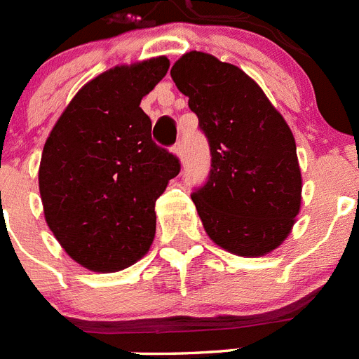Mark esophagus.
I'll return each mask as SVG.
<instances>
[{
    "label": "esophagus",
    "instance_id": "obj_1",
    "mask_svg": "<svg viewBox=\"0 0 359 359\" xmlns=\"http://www.w3.org/2000/svg\"><path fill=\"white\" fill-rule=\"evenodd\" d=\"M172 152H174V154H176L177 160L183 161V147H182V144H176V145H174Z\"/></svg>",
    "mask_w": 359,
    "mask_h": 359
}]
</instances>
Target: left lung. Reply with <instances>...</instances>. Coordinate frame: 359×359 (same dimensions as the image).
Returning a JSON list of instances; mask_svg holds the SVG:
<instances>
[{
	"label": "left lung",
	"mask_w": 359,
	"mask_h": 359,
	"mask_svg": "<svg viewBox=\"0 0 359 359\" xmlns=\"http://www.w3.org/2000/svg\"><path fill=\"white\" fill-rule=\"evenodd\" d=\"M170 77L210 144V176L192 194L207 236L233 255H268L287 239L302 205L290 126L248 73L210 53H183Z\"/></svg>",
	"instance_id": "obj_1"
}]
</instances>
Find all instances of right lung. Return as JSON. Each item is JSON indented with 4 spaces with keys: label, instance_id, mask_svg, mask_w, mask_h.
<instances>
[{
    "label": "right lung",
    "instance_id": "1",
    "mask_svg": "<svg viewBox=\"0 0 359 359\" xmlns=\"http://www.w3.org/2000/svg\"><path fill=\"white\" fill-rule=\"evenodd\" d=\"M165 55L118 65L86 82L44 142V221L82 268L115 273L140 261L156 233L154 203L180 163L151 140L142 98L169 72Z\"/></svg>",
    "mask_w": 359,
    "mask_h": 359
}]
</instances>
